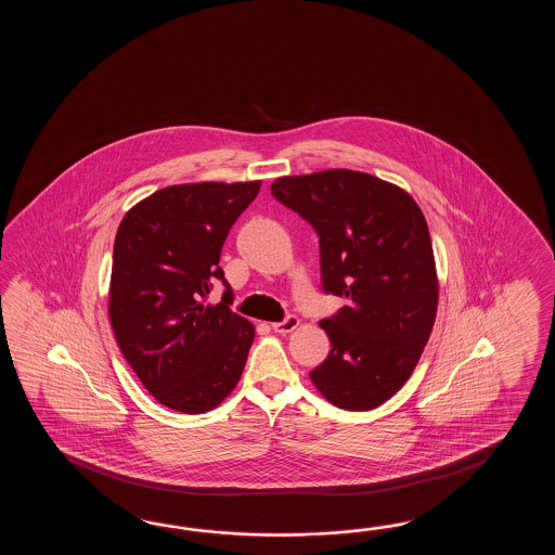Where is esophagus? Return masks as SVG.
<instances>
[{
	"label": "esophagus",
	"instance_id": "1",
	"mask_svg": "<svg viewBox=\"0 0 555 555\" xmlns=\"http://www.w3.org/2000/svg\"><path fill=\"white\" fill-rule=\"evenodd\" d=\"M297 327H299V319L295 318V315H289V318H285L280 323H273L272 325V330L275 333H280V335H287V333H292Z\"/></svg>",
	"mask_w": 555,
	"mask_h": 555
}]
</instances>
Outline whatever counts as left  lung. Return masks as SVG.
<instances>
[{"mask_svg": "<svg viewBox=\"0 0 555 555\" xmlns=\"http://www.w3.org/2000/svg\"><path fill=\"white\" fill-rule=\"evenodd\" d=\"M272 194L315 228L323 289L347 299L319 323L331 351L309 378L339 409H377L413 375L437 319L425 214L401 186L347 168L278 178Z\"/></svg>", "mask_w": 555, "mask_h": 555, "instance_id": "left-lung-1", "label": "left lung"}]
</instances>
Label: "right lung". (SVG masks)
Instances as JSON below:
<instances>
[{"instance_id": "obj_1", "label": "right lung", "mask_w": 555, "mask_h": 555, "mask_svg": "<svg viewBox=\"0 0 555 555\" xmlns=\"http://www.w3.org/2000/svg\"><path fill=\"white\" fill-rule=\"evenodd\" d=\"M251 182H194L156 190L118 225L108 319L144 389L172 411H212L236 389L256 330L223 301L205 304L225 237L260 192Z\"/></svg>"}]
</instances>
